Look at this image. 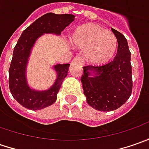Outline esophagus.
Masks as SVG:
<instances>
[{
	"mask_svg": "<svg viewBox=\"0 0 149 149\" xmlns=\"http://www.w3.org/2000/svg\"><path fill=\"white\" fill-rule=\"evenodd\" d=\"M73 62L74 63H78V64H83V60L79 57V56H75L73 59Z\"/></svg>",
	"mask_w": 149,
	"mask_h": 149,
	"instance_id": "obj_1",
	"label": "esophagus"
}]
</instances>
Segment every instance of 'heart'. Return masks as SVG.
Here are the masks:
<instances>
[{
	"label": "heart",
	"instance_id": "obj_1",
	"mask_svg": "<svg viewBox=\"0 0 149 149\" xmlns=\"http://www.w3.org/2000/svg\"><path fill=\"white\" fill-rule=\"evenodd\" d=\"M71 44L84 51L87 60L95 64H104L116 53V36L104 27L95 23H88L78 27L72 35Z\"/></svg>",
	"mask_w": 149,
	"mask_h": 149
}]
</instances>
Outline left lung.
Masks as SVG:
<instances>
[{"label": "left lung", "instance_id": "8db88e82", "mask_svg": "<svg viewBox=\"0 0 149 149\" xmlns=\"http://www.w3.org/2000/svg\"><path fill=\"white\" fill-rule=\"evenodd\" d=\"M112 31L118 41L114 59L101 65L84 66L81 76L88 104L100 111L118 109L129 100L133 89L131 53L127 40L116 30Z\"/></svg>", "mask_w": 149, "mask_h": 149}]
</instances>
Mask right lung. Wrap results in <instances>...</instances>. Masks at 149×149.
<instances>
[{
    "mask_svg": "<svg viewBox=\"0 0 149 149\" xmlns=\"http://www.w3.org/2000/svg\"><path fill=\"white\" fill-rule=\"evenodd\" d=\"M74 20V15L47 13L34 21L21 34L15 46L9 69V88L15 100L23 107L31 110H39L55 102L62 82L68 74L70 64L54 66L57 79L49 89L44 91L29 87L26 80V66L32 47L38 38L45 33L60 35Z\"/></svg>",
    "mask_w": 149,
    "mask_h": 149,
    "instance_id": "right-lung-1",
    "label": "right lung"
}]
</instances>
